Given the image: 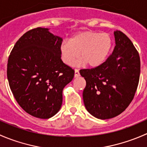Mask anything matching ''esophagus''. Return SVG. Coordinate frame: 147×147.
Instances as JSON below:
<instances>
[{"label": "esophagus", "instance_id": "obj_1", "mask_svg": "<svg viewBox=\"0 0 147 147\" xmlns=\"http://www.w3.org/2000/svg\"><path fill=\"white\" fill-rule=\"evenodd\" d=\"M80 77V72L78 69H75V78H78Z\"/></svg>", "mask_w": 147, "mask_h": 147}]
</instances>
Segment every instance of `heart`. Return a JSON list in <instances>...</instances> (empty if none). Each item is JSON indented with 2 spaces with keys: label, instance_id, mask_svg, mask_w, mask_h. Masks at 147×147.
Masks as SVG:
<instances>
[{
  "label": "heart",
  "instance_id": "heart-1",
  "mask_svg": "<svg viewBox=\"0 0 147 147\" xmlns=\"http://www.w3.org/2000/svg\"><path fill=\"white\" fill-rule=\"evenodd\" d=\"M112 46V38L108 33L84 31L75 35L70 41H64L60 47L63 61L72 66L80 57L78 65H86L96 67L107 57Z\"/></svg>",
  "mask_w": 147,
  "mask_h": 147
}]
</instances>
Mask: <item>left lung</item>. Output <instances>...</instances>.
<instances>
[{"label":"left lung","instance_id":"8db88e82","mask_svg":"<svg viewBox=\"0 0 147 147\" xmlns=\"http://www.w3.org/2000/svg\"><path fill=\"white\" fill-rule=\"evenodd\" d=\"M114 34L116 45L106 61L80 71L86 80L84 106L100 119L115 117L127 109L134 98L140 75V57L132 42L121 31Z\"/></svg>","mask_w":147,"mask_h":147}]
</instances>
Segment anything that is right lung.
Masks as SVG:
<instances>
[{
	"label": "right lung",
	"instance_id": "1",
	"mask_svg": "<svg viewBox=\"0 0 147 147\" xmlns=\"http://www.w3.org/2000/svg\"><path fill=\"white\" fill-rule=\"evenodd\" d=\"M62 42L48 28H34L20 37L8 57L10 90L18 105L35 117L49 119L59 112L63 88L74 78V69L61 60Z\"/></svg>",
	"mask_w": 147,
	"mask_h": 147
}]
</instances>
